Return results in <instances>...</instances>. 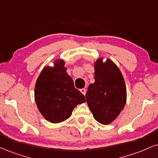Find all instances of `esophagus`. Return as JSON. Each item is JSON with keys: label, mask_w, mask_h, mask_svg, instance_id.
Here are the masks:
<instances>
[{"label": "esophagus", "mask_w": 158, "mask_h": 158, "mask_svg": "<svg viewBox=\"0 0 158 158\" xmlns=\"http://www.w3.org/2000/svg\"><path fill=\"white\" fill-rule=\"evenodd\" d=\"M80 91H81V94H82L85 95V94H86V90H85V88H82V89H81Z\"/></svg>", "instance_id": "esophagus-1"}]
</instances>
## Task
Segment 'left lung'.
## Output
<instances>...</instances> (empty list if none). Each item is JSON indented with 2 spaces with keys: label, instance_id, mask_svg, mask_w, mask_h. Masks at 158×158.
<instances>
[{
  "label": "left lung",
  "instance_id": "1",
  "mask_svg": "<svg viewBox=\"0 0 158 158\" xmlns=\"http://www.w3.org/2000/svg\"><path fill=\"white\" fill-rule=\"evenodd\" d=\"M94 118L102 124H109L118 116L126 104L124 79L113 61L95 63V82L89 85L85 95Z\"/></svg>",
  "mask_w": 158,
  "mask_h": 158
}]
</instances>
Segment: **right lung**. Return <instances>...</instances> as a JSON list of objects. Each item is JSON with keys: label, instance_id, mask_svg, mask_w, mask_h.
I'll return each instance as SVG.
<instances>
[{"label": "right lung", "instance_id": "right-lung-1", "mask_svg": "<svg viewBox=\"0 0 158 158\" xmlns=\"http://www.w3.org/2000/svg\"><path fill=\"white\" fill-rule=\"evenodd\" d=\"M35 98L43 116L54 123L65 121L77 104L85 102L61 60L54 62V67H45L42 71L35 85Z\"/></svg>", "mask_w": 158, "mask_h": 158}]
</instances>
